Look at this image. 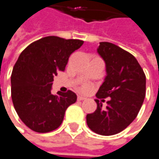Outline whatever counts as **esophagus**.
Here are the masks:
<instances>
[{
	"mask_svg": "<svg viewBox=\"0 0 159 159\" xmlns=\"http://www.w3.org/2000/svg\"><path fill=\"white\" fill-rule=\"evenodd\" d=\"M77 99L80 100V101H82V100H84V99H85V98H84V97H82V96H78Z\"/></svg>",
	"mask_w": 159,
	"mask_h": 159,
	"instance_id": "esophagus-1",
	"label": "esophagus"
}]
</instances>
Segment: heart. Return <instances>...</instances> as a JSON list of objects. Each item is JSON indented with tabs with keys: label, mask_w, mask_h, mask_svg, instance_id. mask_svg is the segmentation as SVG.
Listing matches in <instances>:
<instances>
[{
	"label": "heart",
	"mask_w": 159,
	"mask_h": 159,
	"mask_svg": "<svg viewBox=\"0 0 159 159\" xmlns=\"http://www.w3.org/2000/svg\"><path fill=\"white\" fill-rule=\"evenodd\" d=\"M93 89V86H92V84H84L82 86H81V88H80V91L82 92V93H84V94H87V93H89L91 90Z\"/></svg>",
	"instance_id": "b5f03b06"
}]
</instances>
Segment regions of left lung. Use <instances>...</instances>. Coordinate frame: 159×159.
Wrapping results in <instances>:
<instances>
[{
    "label": "left lung",
    "instance_id": "obj_1",
    "mask_svg": "<svg viewBox=\"0 0 159 159\" xmlns=\"http://www.w3.org/2000/svg\"><path fill=\"white\" fill-rule=\"evenodd\" d=\"M98 52L106 62L107 76L97 97L110 100L102 108L96 99L97 110L86 115V122L96 134L113 135L127 128L138 115L145 97V75L135 57L115 44L100 42Z\"/></svg>",
    "mask_w": 159,
    "mask_h": 159
}]
</instances>
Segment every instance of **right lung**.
<instances>
[{"label": "right lung", "mask_w": 159, "mask_h": 159, "mask_svg": "<svg viewBox=\"0 0 159 159\" xmlns=\"http://www.w3.org/2000/svg\"><path fill=\"white\" fill-rule=\"evenodd\" d=\"M80 39L48 36L25 48L11 75V96L17 115L32 131L48 133L62 122L67 108L77 96L68 90L51 94L53 77L63 71L70 55L83 45Z\"/></svg>", "instance_id": "right-lung-1"}]
</instances>
